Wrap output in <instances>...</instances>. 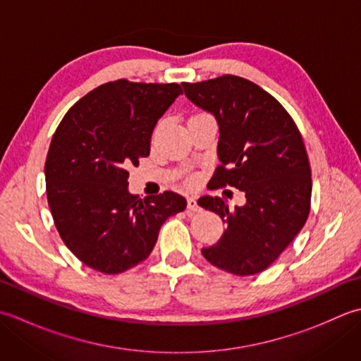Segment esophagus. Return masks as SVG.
Instances as JSON below:
<instances>
[{
	"instance_id": "1",
	"label": "esophagus",
	"mask_w": 361,
	"mask_h": 361,
	"mask_svg": "<svg viewBox=\"0 0 361 361\" xmlns=\"http://www.w3.org/2000/svg\"><path fill=\"white\" fill-rule=\"evenodd\" d=\"M188 209L192 211V212L200 211V206H198V203H197V198H194V197L188 198Z\"/></svg>"
}]
</instances>
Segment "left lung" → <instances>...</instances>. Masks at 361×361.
Wrapping results in <instances>:
<instances>
[{
    "instance_id": "left-lung-1",
    "label": "left lung",
    "mask_w": 361,
    "mask_h": 361,
    "mask_svg": "<svg viewBox=\"0 0 361 361\" xmlns=\"http://www.w3.org/2000/svg\"><path fill=\"white\" fill-rule=\"evenodd\" d=\"M181 85L190 102L217 119L220 166L211 189L233 186L247 198L234 209L220 197L198 200L226 224L220 240L202 255L237 276L264 271L309 217L312 171L302 136L270 93L239 75Z\"/></svg>"
}]
</instances>
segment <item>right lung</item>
Segmentation results:
<instances>
[{
  "label": "right lung",
  "mask_w": 361,
  "mask_h": 361,
  "mask_svg": "<svg viewBox=\"0 0 361 361\" xmlns=\"http://www.w3.org/2000/svg\"><path fill=\"white\" fill-rule=\"evenodd\" d=\"M181 93L178 83H104L68 110L52 136L44 178L54 225L96 271L118 274L142 262L161 225L186 208L172 190L141 200L127 181V167L149 157L153 128Z\"/></svg>",
  "instance_id": "right-lung-1"
}]
</instances>
